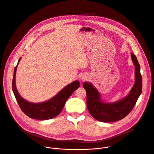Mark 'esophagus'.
Wrapping results in <instances>:
<instances>
[{
	"label": "esophagus",
	"instance_id": "34e87169",
	"mask_svg": "<svg viewBox=\"0 0 154 154\" xmlns=\"http://www.w3.org/2000/svg\"><path fill=\"white\" fill-rule=\"evenodd\" d=\"M87 79V78L86 77H85V76H82L81 77H80V80H82V81H85V80H86Z\"/></svg>",
	"mask_w": 154,
	"mask_h": 154
}]
</instances>
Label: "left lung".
Masks as SVG:
<instances>
[{"mask_svg": "<svg viewBox=\"0 0 154 154\" xmlns=\"http://www.w3.org/2000/svg\"><path fill=\"white\" fill-rule=\"evenodd\" d=\"M135 65V82L128 95L122 100L115 103H104L100 100L97 90L91 83H83L86 91V106L91 115L100 122H112L127 116L132 110L142 91V76L140 66L136 56L131 53Z\"/></svg>", "mask_w": 154, "mask_h": 154, "instance_id": "1", "label": "left lung"}]
</instances>
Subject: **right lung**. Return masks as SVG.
<instances>
[{
	"label": "right lung",
	"instance_id": "add662e5",
	"mask_svg": "<svg viewBox=\"0 0 154 154\" xmlns=\"http://www.w3.org/2000/svg\"><path fill=\"white\" fill-rule=\"evenodd\" d=\"M20 58H19L17 64L14 68L12 82V90L22 111L29 118L39 120H47L57 116L62 111L68 99L80 86V82L77 80L72 82L65 86L55 96L46 102L39 103L29 102L24 100L19 95L16 87V72Z\"/></svg>",
	"mask_w": 154,
	"mask_h": 154
}]
</instances>
